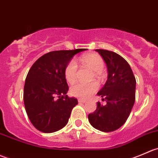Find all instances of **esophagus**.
Instances as JSON below:
<instances>
[{
	"label": "esophagus",
	"mask_w": 158,
	"mask_h": 158,
	"mask_svg": "<svg viewBox=\"0 0 158 158\" xmlns=\"http://www.w3.org/2000/svg\"><path fill=\"white\" fill-rule=\"evenodd\" d=\"M78 102L79 103H83V104H84V103L87 102V101H86V100H84V99H81V98H79Z\"/></svg>",
	"instance_id": "obj_1"
}]
</instances>
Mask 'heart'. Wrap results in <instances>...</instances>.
I'll list each match as a JSON object with an SVG mask.
<instances>
[{
	"instance_id": "b5f03b06",
	"label": "heart",
	"mask_w": 158,
	"mask_h": 158,
	"mask_svg": "<svg viewBox=\"0 0 158 158\" xmlns=\"http://www.w3.org/2000/svg\"><path fill=\"white\" fill-rule=\"evenodd\" d=\"M80 61L84 66L94 71V75L99 78L101 72L104 70V62L102 57L97 54H87L80 57ZM77 75V65L74 60H71L64 70V76L67 81L71 84L75 82ZM98 84L96 82L89 84L77 83L71 88V94L81 98H87L98 90Z\"/></svg>"
}]
</instances>
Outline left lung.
I'll return each instance as SVG.
<instances>
[{"instance_id": "1", "label": "left lung", "mask_w": 158, "mask_h": 158, "mask_svg": "<svg viewBox=\"0 0 158 158\" xmlns=\"http://www.w3.org/2000/svg\"><path fill=\"white\" fill-rule=\"evenodd\" d=\"M95 51L107 65V81L98 93L107 104L98 102L96 110L89 114L88 120L101 131H114L126 122L131 111L135 101L136 79L129 64L121 55L107 50Z\"/></svg>"}]
</instances>
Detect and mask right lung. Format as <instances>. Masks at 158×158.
I'll return each mask as SVG.
<instances>
[{
	"instance_id": "right-lung-1",
	"label": "right lung",
	"mask_w": 158,
	"mask_h": 158,
	"mask_svg": "<svg viewBox=\"0 0 158 158\" xmlns=\"http://www.w3.org/2000/svg\"><path fill=\"white\" fill-rule=\"evenodd\" d=\"M85 50L47 53L28 71L24 88V107L31 124L40 131L55 132L68 124L71 110L78 102L67 95L69 87L64 70L76 54Z\"/></svg>"
}]
</instances>
